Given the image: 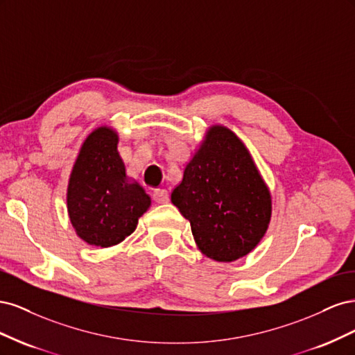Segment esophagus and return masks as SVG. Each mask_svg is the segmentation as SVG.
I'll list each match as a JSON object with an SVG mask.
<instances>
[{
    "instance_id": "34e87169",
    "label": "esophagus",
    "mask_w": 355,
    "mask_h": 355,
    "mask_svg": "<svg viewBox=\"0 0 355 355\" xmlns=\"http://www.w3.org/2000/svg\"><path fill=\"white\" fill-rule=\"evenodd\" d=\"M154 200L158 202V204H164L168 201V192L166 189H157L154 192Z\"/></svg>"
}]
</instances>
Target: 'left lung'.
Segmentation results:
<instances>
[{"label": "left lung", "mask_w": 355, "mask_h": 355, "mask_svg": "<svg viewBox=\"0 0 355 355\" xmlns=\"http://www.w3.org/2000/svg\"><path fill=\"white\" fill-rule=\"evenodd\" d=\"M171 202L189 220L198 250L216 262L249 254L272 214L271 191L250 151L222 124L207 128Z\"/></svg>", "instance_id": "8db88e82"}]
</instances>
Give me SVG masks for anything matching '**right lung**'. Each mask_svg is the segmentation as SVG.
I'll list each match as a JSON object with an SVG mask.
<instances>
[{
  "mask_svg": "<svg viewBox=\"0 0 355 355\" xmlns=\"http://www.w3.org/2000/svg\"><path fill=\"white\" fill-rule=\"evenodd\" d=\"M118 142L114 127H96L83 142L68 182L72 228L84 243L96 247L121 243L151 207V197L127 175Z\"/></svg>",
  "mask_w": 355,
  "mask_h": 355,
  "instance_id": "obj_1",
  "label": "right lung"
}]
</instances>
